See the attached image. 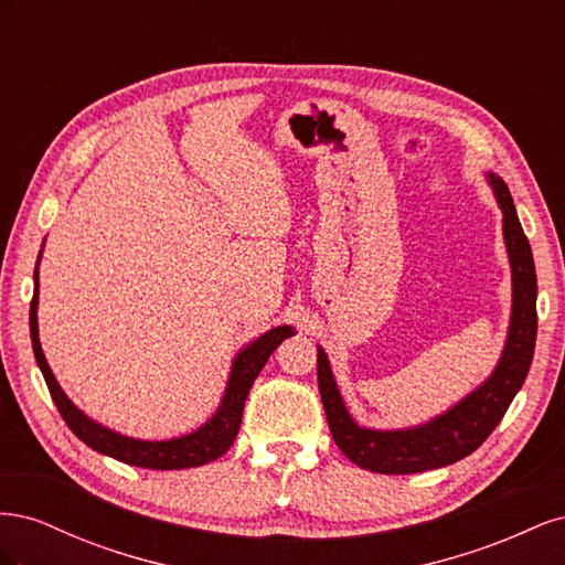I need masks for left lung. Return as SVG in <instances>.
I'll return each mask as SVG.
<instances>
[{
  "instance_id": "left-lung-1",
  "label": "left lung",
  "mask_w": 565,
  "mask_h": 565,
  "mask_svg": "<svg viewBox=\"0 0 565 565\" xmlns=\"http://www.w3.org/2000/svg\"><path fill=\"white\" fill-rule=\"evenodd\" d=\"M504 214V241L514 282V306L504 353L492 377L434 422L403 431H372L358 426L341 401L328 355L318 349V388L332 438L353 465L374 473H419L448 467L471 455L492 434L525 382L537 337V276L530 243L511 200L509 185L490 174Z\"/></svg>"
}]
</instances>
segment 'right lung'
Returning <instances> with one entry per match:
<instances>
[{"mask_svg": "<svg viewBox=\"0 0 565 565\" xmlns=\"http://www.w3.org/2000/svg\"><path fill=\"white\" fill-rule=\"evenodd\" d=\"M35 282H38V270H35ZM295 330L289 324H280V328H273L264 337H259L249 344L245 351L237 353L233 361L231 370V380L224 393V401H221V407L216 409V415L200 426L198 431L172 438V440H136L119 436L106 426H100L92 422L87 415H82L79 409L67 401L65 393L61 391L58 382L54 374H51L46 358L40 347V337H38V287L35 295H32L30 301V339H32V351H35L38 365L44 374V382L49 386L51 398H54L61 417L65 419L67 429H71L82 443L96 452H104L113 459L125 461V465L131 467H141V469H162V471H172V469H191V467H202L207 461H214L216 457L224 455L241 431V422H243V407L247 401V393L254 384V380L259 377L262 367L266 365L268 355L280 347V341L287 337H292Z\"/></svg>", "mask_w": 565, "mask_h": 565, "instance_id": "add662e5", "label": "right lung"}]
</instances>
